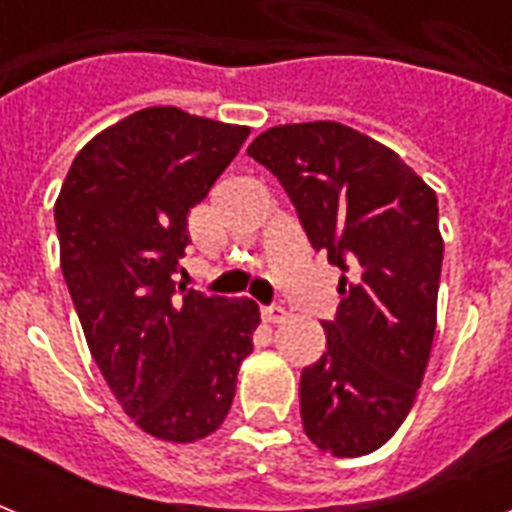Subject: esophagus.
Instances as JSON below:
<instances>
[{
    "mask_svg": "<svg viewBox=\"0 0 512 512\" xmlns=\"http://www.w3.org/2000/svg\"><path fill=\"white\" fill-rule=\"evenodd\" d=\"M260 316H263L265 324H281V321L287 319V311H284V308H279V305H271V308H263V311H260Z\"/></svg>",
    "mask_w": 512,
    "mask_h": 512,
    "instance_id": "esophagus-1",
    "label": "esophagus"
}]
</instances>
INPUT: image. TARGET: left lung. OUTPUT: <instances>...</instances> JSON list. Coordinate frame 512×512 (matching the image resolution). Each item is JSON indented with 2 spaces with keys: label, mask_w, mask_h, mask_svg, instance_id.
Here are the masks:
<instances>
[{
  "label": "left lung",
  "mask_w": 512,
  "mask_h": 512,
  "mask_svg": "<svg viewBox=\"0 0 512 512\" xmlns=\"http://www.w3.org/2000/svg\"><path fill=\"white\" fill-rule=\"evenodd\" d=\"M247 154L279 177L316 252L342 271L327 350L300 377L305 436L361 457L401 428L436 335L444 239L436 191L404 159L340 122L279 124Z\"/></svg>",
  "instance_id": "left-lung-1"
}]
</instances>
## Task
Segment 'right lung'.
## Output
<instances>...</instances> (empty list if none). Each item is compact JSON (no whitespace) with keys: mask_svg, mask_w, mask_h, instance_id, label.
<instances>
[{"mask_svg":"<svg viewBox=\"0 0 512 512\" xmlns=\"http://www.w3.org/2000/svg\"><path fill=\"white\" fill-rule=\"evenodd\" d=\"M249 127L151 106L98 132L55 201L60 268L108 388L148 436L191 444L223 425L252 353V300L175 289L188 212Z\"/></svg>","mask_w":512,"mask_h":512,"instance_id":"1","label":"right lung"}]
</instances>
